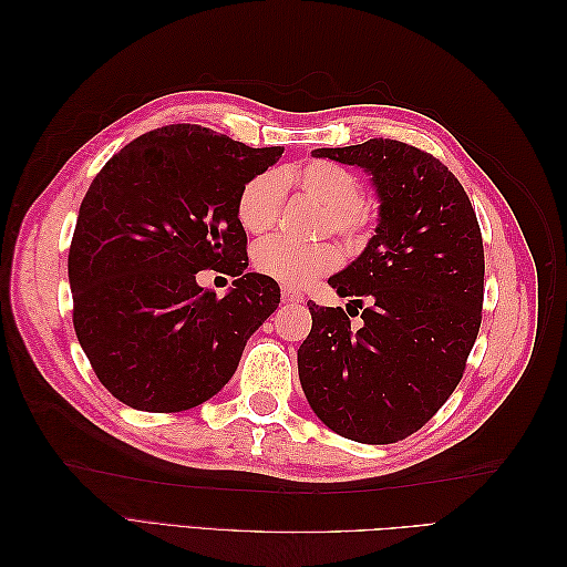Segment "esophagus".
<instances>
[{"label": "esophagus", "instance_id": "34e87169", "mask_svg": "<svg viewBox=\"0 0 567 567\" xmlns=\"http://www.w3.org/2000/svg\"><path fill=\"white\" fill-rule=\"evenodd\" d=\"M284 302L286 305H300V302H305V296L296 293V290H290V288H284Z\"/></svg>", "mask_w": 567, "mask_h": 567}]
</instances>
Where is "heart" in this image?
Wrapping results in <instances>:
<instances>
[{
  "label": "heart",
  "mask_w": 567,
  "mask_h": 567,
  "mask_svg": "<svg viewBox=\"0 0 567 567\" xmlns=\"http://www.w3.org/2000/svg\"><path fill=\"white\" fill-rule=\"evenodd\" d=\"M302 192L326 205L323 229L338 234L350 248H362L375 227L373 205L362 194V179L354 169L333 161H310L286 173ZM286 179L277 169L252 175L238 192L236 217L250 234H267L279 221L286 200ZM342 252L336 244H302L286 236H271L255 248L252 265L267 279L288 288L312 284L340 267Z\"/></svg>",
  "instance_id": "1"
}]
</instances>
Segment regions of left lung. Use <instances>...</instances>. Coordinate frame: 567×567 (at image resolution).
Segmentation results:
<instances>
[{
    "mask_svg": "<svg viewBox=\"0 0 567 567\" xmlns=\"http://www.w3.org/2000/svg\"><path fill=\"white\" fill-rule=\"evenodd\" d=\"M315 156L373 175L381 221L367 250L329 279L348 310L307 302L298 350L315 414L338 435L390 444L414 435L463 379L483 321V234L461 182L431 153L369 140ZM363 312V326L349 317Z\"/></svg>",
    "mask_w": 567,
    "mask_h": 567,
    "instance_id": "left-lung-1",
    "label": "left lung"
}]
</instances>
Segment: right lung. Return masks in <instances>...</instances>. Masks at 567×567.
Wrapping results in <instances>:
<instances>
[{
	"label": "right lung",
	"instance_id": "obj_1",
	"mask_svg": "<svg viewBox=\"0 0 567 567\" xmlns=\"http://www.w3.org/2000/svg\"><path fill=\"white\" fill-rule=\"evenodd\" d=\"M281 153L182 123L136 136L94 177L68 252L73 326L123 404L173 414L210 400L279 307V284L246 274L236 198ZM205 268L237 277L225 299L197 286Z\"/></svg>",
	"mask_w": 567,
	"mask_h": 567
}]
</instances>
